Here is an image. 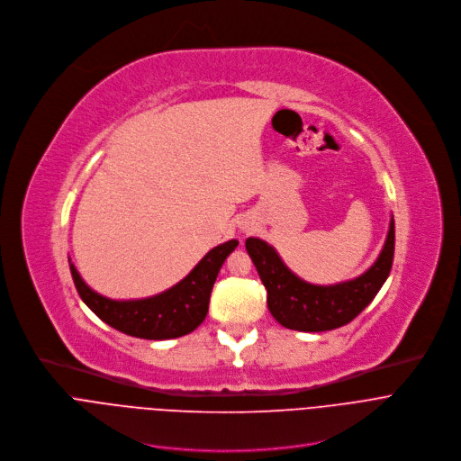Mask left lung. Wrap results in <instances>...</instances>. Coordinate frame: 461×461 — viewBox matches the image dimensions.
<instances>
[{
	"label": "left lung",
	"instance_id": "1",
	"mask_svg": "<svg viewBox=\"0 0 461 461\" xmlns=\"http://www.w3.org/2000/svg\"><path fill=\"white\" fill-rule=\"evenodd\" d=\"M245 249L267 289V305L276 321L302 332L332 330L352 321L389 278L394 258V216L376 261L356 278L332 285L302 280L284 263L278 250L259 238H247Z\"/></svg>",
	"mask_w": 461,
	"mask_h": 461
}]
</instances>
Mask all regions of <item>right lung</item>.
Listing matches in <instances>:
<instances>
[{
  "instance_id": "add662e5",
  "label": "right lung",
  "mask_w": 461,
  "mask_h": 461,
  "mask_svg": "<svg viewBox=\"0 0 461 461\" xmlns=\"http://www.w3.org/2000/svg\"><path fill=\"white\" fill-rule=\"evenodd\" d=\"M238 243V240H229L211 249L181 282L140 300L102 296L83 282L70 258L68 265L79 298L107 325L134 338L172 339L193 332L203 323L218 272Z\"/></svg>"
}]
</instances>
